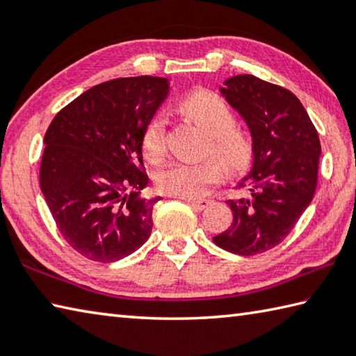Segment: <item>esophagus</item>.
<instances>
[{
	"label": "esophagus",
	"instance_id": "esophagus-1",
	"mask_svg": "<svg viewBox=\"0 0 356 356\" xmlns=\"http://www.w3.org/2000/svg\"><path fill=\"white\" fill-rule=\"evenodd\" d=\"M185 202L191 206L193 209H197V210H202L209 207V204L212 202L210 200H193V197H185Z\"/></svg>",
	"mask_w": 356,
	"mask_h": 356
}]
</instances>
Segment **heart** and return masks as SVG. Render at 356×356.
Listing matches in <instances>:
<instances>
[{
  "mask_svg": "<svg viewBox=\"0 0 356 356\" xmlns=\"http://www.w3.org/2000/svg\"><path fill=\"white\" fill-rule=\"evenodd\" d=\"M180 108L207 131L204 154L216 156L231 171L243 170L250 163L251 141L248 135L236 125V114L225 99L212 91L201 89L185 97ZM166 129L168 119L163 113L152 114L144 125L141 147L150 161L160 160L166 154ZM219 162L215 159L200 163L172 161L156 172L155 185L165 195L200 197L225 176V168Z\"/></svg>",
  "mask_w": 356,
  "mask_h": 356,
  "instance_id": "obj_1",
  "label": "heart"
}]
</instances>
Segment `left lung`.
<instances>
[{
    "mask_svg": "<svg viewBox=\"0 0 356 356\" xmlns=\"http://www.w3.org/2000/svg\"><path fill=\"white\" fill-rule=\"evenodd\" d=\"M221 94L248 124L254 161L238 185L248 197L227 201L234 221L213 243L238 256L261 254L291 234L312 201L321 141L301 102L286 88L236 75Z\"/></svg>",
    "mask_w": 356,
    "mask_h": 356,
    "instance_id": "1",
    "label": "left lung"
}]
</instances>
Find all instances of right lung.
<instances>
[{
	"instance_id": "right-lung-1",
	"label": "right lung",
	"mask_w": 356,
	"mask_h": 356,
	"mask_svg": "<svg viewBox=\"0 0 356 356\" xmlns=\"http://www.w3.org/2000/svg\"><path fill=\"white\" fill-rule=\"evenodd\" d=\"M160 76L116 78L88 89L51 120L40 190L58 231L76 252L108 264L135 252L152 232L141 134L168 95Z\"/></svg>"
}]
</instances>
